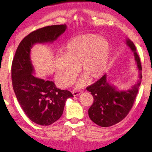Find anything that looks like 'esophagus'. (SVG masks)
Masks as SVG:
<instances>
[{
    "instance_id": "1",
    "label": "esophagus",
    "mask_w": 152,
    "mask_h": 152,
    "mask_svg": "<svg viewBox=\"0 0 152 152\" xmlns=\"http://www.w3.org/2000/svg\"><path fill=\"white\" fill-rule=\"evenodd\" d=\"M81 92H82V91H73L72 94L74 96H78V95L80 94Z\"/></svg>"
}]
</instances>
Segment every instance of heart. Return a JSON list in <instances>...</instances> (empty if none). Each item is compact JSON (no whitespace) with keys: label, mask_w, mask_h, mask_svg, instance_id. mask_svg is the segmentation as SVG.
Returning <instances> with one entry per match:
<instances>
[{"label":"heart","mask_w":152,"mask_h":152,"mask_svg":"<svg viewBox=\"0 0 152 152\" xmlns=\"http://www.w3.org/2000/svg\"><path fill=\"white\" fill-rule=\"evenodd\" d=\"M63 53L54 59L56 80L63 87L70 85L78 74L80 65L85 74L76 84V87H80L87 76L93 80L104 74L109 66L110 47L104 38L96 34H85L70 40Z\"/></svg>","instance_id":"heart-1"}]
</instances>
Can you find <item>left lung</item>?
I'll list each match as a JSON object with an SVG mask.
<instances>
[{"instance_id": "obj_1", "label": "left lung", "mask_w": 152, "mask_h": 152, "mask_svg": "<svg viewBox=\"0 0 152 152\" xmlns=\"http://www.w3.org/2000/svg\"><path fill=\"white\" fill-rule=\"evenodd\" d=\"M126 43L133 51L135 61L139 70V80L137 83L127 91H118L116 87L108 82L107 74L88 86L86 90L94 98V102L88 109L90 119L96 125L107 127L122 121L128 115L134 103L142 78V68L140 58L136 51V48L129 39Z\"/></svg>"}]
</instances>
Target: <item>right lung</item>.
<instances>
[{
	"label": "right lung",
	"instance_id": "obj_1",
	"mask_svg": "<svg viewBox=\"0 0 152 152\" xmlns=\"http://www.w3.org/2000/svg\"><path fill=\"white\" fill-rule=\"evenodd\" d=\"M66 28V25H51L29 33L19 43L12 60V84L17 101L29 119L40 125H50L60 119L66 100L74 96L58 88L53 82L33 75L31 49L35 43L53 42Z\"/></svg>",
	"mask_w": 152,
	"mask_h": 152
}]
</instances>
